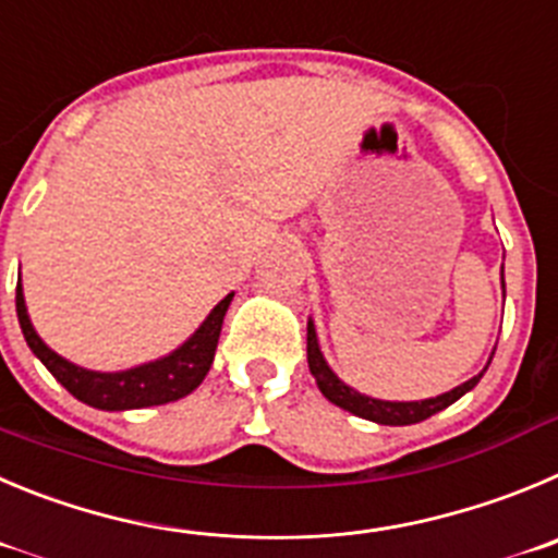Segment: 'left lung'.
Wrapping results in <instances>:
<instances>
[{
	"label": "left lung",
	"instance_id": "1",
	"mask_svg": "<svg viewBox=\"0 0 558 558\" xmlns=\"http://www.w3.org/2000/svg\"><path fill=\"white\" fill-rule=\"evenodd\" d=\"M501 286H504V272H501ZM504 294H507V289H504ZM487 366H490V363H487ZM308 368L311 374H314L319 390L325 393L327 402L338 404L341 410H350L352 415H361V418L374 421V424H385V426H408V424H418V421H426L429 415L440 413V410L454 404L460 397H465L468 390L476 388L482 374L487 372V368H484L482 374L471 377L468 383L457 385L454 390H446V393H440V397L421 399V402H385V399L366 397V393H357L355 388L341 383V379L336 377V372L327 366L325 355H322L319 350L316 327L311 319H308Z\"/></svg>",
	"mask_w": 558,
	"mask_h": 558
}]
</instances>
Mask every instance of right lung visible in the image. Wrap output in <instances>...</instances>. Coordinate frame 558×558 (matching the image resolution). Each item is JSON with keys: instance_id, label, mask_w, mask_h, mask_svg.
I'll return each mask as SVG.
<instances>
[{"instance_id": "right-lung-1", "label": "right lung", "mask_w": 558, "mask_h": 558, "mask_svg": "<svg viewBox=\"0 0 558 558\" xmlns=\"http://www.w3.org/2000/svg\"><path fill=\"white\" fill-rule=\"evenodd\" d=\"M231 300L233 294L220 300L211 308V314L203 319V325L181 343L179 350L170 352V355L143 363V366L126 368V372H90V368L76 366V363L65 361V357H60L54 350L46 347L44 338L35 332L33 322H29L21 278L19 286H15V314H19L21 332L27 338L29 350L54 374L57 383L71 397H76L80 402L98 410L154 408V404H168L192 393L203 383V377L211 368V361H215L222 319H226V311L231 305Z\"/></svg>"}]
</instances>
